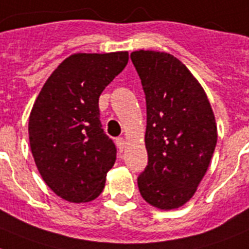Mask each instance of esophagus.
<instances>
[{"label":"esophagus","mask_w":249,"mask_h":249,"mask_svg":"<svg viewBox=\"0 0 249 249\" xmlns=\"http://www.w3.org/2000/svg\"><path fill=\"white\" fill-rule=\"evenodd\" d=\"M116 144H118L119 149H120V151H123L125 147V139L124 138H116Z\"/></svg>","instance_id":"obj_1"}]
</instances>
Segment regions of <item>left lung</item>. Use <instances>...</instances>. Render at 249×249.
<instances>
[{
  "label": "left lung",
  "mask_w": 249,
  "mask_h": 249,
  "mask_svg": "<svg viewBox=\"0 0 249 249\" xmlns=\"http://www.w3.org/2000/svg\"><path fill=\"white\" fill-rule=\"evenodd\" d=\"M147 105L145 148L148 163L138 188L149 205L178 209L196 193L217 142V128L205 90L173 54H130Z\"/></svg>",
  "instance_id": "1"
}]
</instances>
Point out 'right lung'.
<instances>
[{"label":"right lung","instance_id":"add662e5","mask_svg":"<svg viewBox=\"0 0 249 249\" xmlns=\"http://www.w3.org/2000/svg\"><path fill=\"white\" fill-rule=\"evenodd\" d=\"M128 60V52L71 54L34 102L30 149L43 180L66 201L89 202L104 191L116 147L102 129L98 98Z\"/></svg>","mask_w":249,"mask_h":249}]
</instances>
